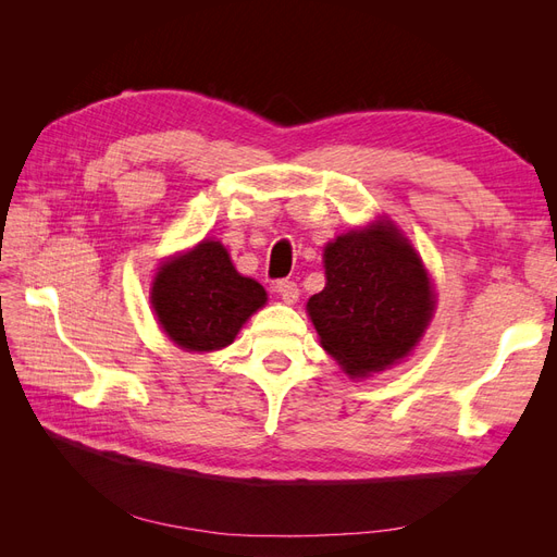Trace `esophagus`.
<instances>
[{"label":"esophagus","instance_id":"34e87169","mask_svg":"<svg viewBox=\"0 0 557 557\" xmlns=\"http://www.w3.org/2000/svg\"><path fill=\"white\" fill-rule=\"evenodd\" d=\"M274 290L281 295L285 305H295L297 297H299V288H297L295 281H276Z\"/></svg>","mask_w":557,"mask_h":557}]
</instances>
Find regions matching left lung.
I'll return each mask as SVG.
<instances>
[{
	"label": "left lung",
	"instance_id": "obj_1",
	"mask_svg": "<svg viewBox=\"0 0 557 557\" xmlns=\"http://www.w3.org/2000/svg\"><path fill=\"white\" fill-rule=\"evenodd\" d=\"M325 288L307 301L320 344L348 376L397 364L434 313V290L409 239L374 221L325 246Z\"/></svg>",
	"mask_w": 557,
	"mask_h": 557
}]
</instances>
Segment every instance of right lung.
Instances as JSON below:
<instances>
[{
	"instance_id": "obj_1",
	"label": "right lung",
	"mask_w": 557,
	"mask_h": 557,
	"mask_svg": "<svg viewBox=\"0 0 557 557\" xmlns=\"http://www.w3.org/2000/svg\"><path fill=\"white\" fill-rule=\"evenodd\" d=\"M264 301L262 285L242 276L227 248L211 239L162 262L150 288V305L162 332L178 348L193 352L230 346Z\"/></svg>"
}]
</instances>
